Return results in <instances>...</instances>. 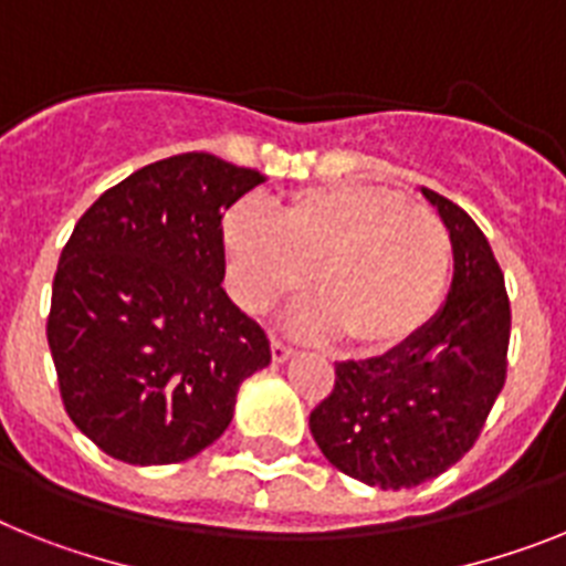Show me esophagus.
Here are the masks:
<instances>
[{"mask_svg": "<svg viewBox=\"0 0 566 566\" xmlns=\"http://www.w3.org/2000/svg\"><path fill=\"white\" fill-rule=\"evenodd\" d=\"M270 350H273V363H287V359H291L293 354H296V350L291 348V345H287V342H282V339H270Z\"/></svg>", "mask_w": 566, "mask_h": 566, "instance_id": "esophagus-1", "label": "esophagus"}]
</instances>
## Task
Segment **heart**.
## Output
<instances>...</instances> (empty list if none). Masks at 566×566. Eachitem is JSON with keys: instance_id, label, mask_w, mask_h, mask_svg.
I'll return each instance as SVG.
<instances>
[{"instance_id": "heart-1", "label": "heart", "mask_w": 566, "mask_h": 566, "mask_svg": "<svg viewBox=\"0 0 566 566\" xmlns=\"http://www.w3.org/2000/svg\"><path fill=\"white\" fill-rule=\"evenodd\" d=\"M227 282L244 311L264 313L307 291L322 302L293 327L348 336L365 354L397 350L426 331L452 282V239L434 212L368 184L293 192L268 218L250 203L224 216Z\"/></svg>"}]
</instances>
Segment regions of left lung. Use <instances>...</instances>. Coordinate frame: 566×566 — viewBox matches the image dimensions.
<instances>
[{
    "label": "left lung",
    "mask_w": 566,
    "mask_h": 566,
    "mask_svg": "<svg viewBox=\"0 0 566 566\" xmlns=\"http://www.w3.org/2000/svg\"><path fill=\"white\" fill-rule=\"evenodd\" d=\"M449 230L454 275L422 334L371 359L336 363L334 391L311 411L331 463L379 489H411L454 467L481 434L506 379L510 298L481 227L420 189Z\"/></svg>",
    "instance_id": "1"
}]
</instances>
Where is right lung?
Listing matches in <instances>:
<instances>
[{
	"mask_svg": "<svg viewBox=\"0 0 566 566\" xmlns=\"http://www.w3.org/2000/svg\"><path fill=\"white\" fill-rule=\"evenodd\" d=\"M255 169L187 151L85 210L54 275L49 348L69 417L132 467L195 458L224 434L270 339L232 305L221 216Z\"/></svg>",
	"mask_w": 566,
	"mask_h": 566,
	"instance_id": "1",
	"label": "right lung"
}]
</instances>
